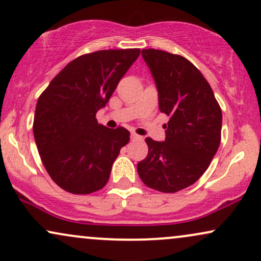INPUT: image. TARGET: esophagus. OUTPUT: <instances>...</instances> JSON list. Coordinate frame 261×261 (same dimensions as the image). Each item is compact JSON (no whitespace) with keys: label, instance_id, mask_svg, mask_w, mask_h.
<instances>
[{"label":"esophagus","instance_id":"esophagus-1","mask_svg":"<svg viewBox=\"0 0 261 261\" xmlns=\"http://www.w3.org/2000/svg\"><path fill=\"white\" fill-rule=\"evenodd\" d=\"M131 140H142V137H141L140 135L133 133L131 134Z\"/></svg>","mask_w":261,"mask_h":261}]
</instances>
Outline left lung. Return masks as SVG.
Masks as SVG:
<instances>
[{
    "instance_id": "left-lung-1",
    "label": "left lung",
    "mask_w": 261,
    "mask_h": 261,
    "mask_svg": "<svg viewBox=\"0 0 261 261\" xmlns=\"http://www.w3.org/2000/svg\"><path fill=\"white\" fill-rule=\"evenodd\" d=\"M142 58L169 121L163 142L146 139L148 154L137 171L148 187L174 193L208 169L220 144L222 113L208 81L188 59L153 48L142 49Z\"/></svg>"
}]
</instances>
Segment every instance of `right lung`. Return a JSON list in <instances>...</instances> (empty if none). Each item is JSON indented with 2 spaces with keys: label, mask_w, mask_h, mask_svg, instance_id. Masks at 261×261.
Segmentation results:
<instances>
[{
  "label": "right lung",
  "mask_w": 261,
  "mask_h": 261,
  "mask_svg": "<svg viewBox=\"0 0 261 261\" xmlns=\"http://www.w3.org/2000/svg\"><path fill=\"white\" fill-rule=\"evenodd\" d=\"M139 56V48L80 56L39 97L33 126L37 149L49 176L67 192L89 194L108 182L130 133L98 124L96 113Z\"/></svg>",
  "instance_id": "right-lung-1"
}]
</instances>
